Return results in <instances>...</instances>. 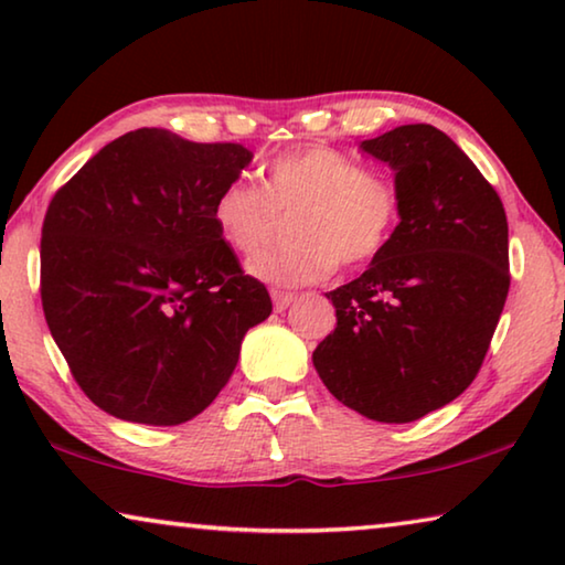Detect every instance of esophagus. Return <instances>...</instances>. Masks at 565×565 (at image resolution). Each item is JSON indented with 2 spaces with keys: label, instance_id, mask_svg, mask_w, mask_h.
<instances>
[{
  "label": "esophagus",
  "instance_id": "1",
  "mask_svg": "<svg viewBox=\"0 0 565 565\" xmlns=\"http://www.w3.org/2000/svg\"><path fill=\"white\" fill-rule=\"evenodd\" d=\"M295 300L292 292H285V290H273V306L277 312H282L285 308L290 306V302Z\"/></svg>",
  "mask_w": 565,
  "mask_h": 565
}]
</instances>
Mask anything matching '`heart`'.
<instances>
[{"label": "heart", "mask_w": 565, "mask_h": 565, "mask_svg": "<svg viewBox=\"0 0 565 565\" xmlns=\"http://www.w3.org/2000/svg\"><path fill=\"white\" fill-rule=\"evenodd\" d=\"M295 211L299 245L249 259L247 273L257 280L300 288L331 277L341 259L349 267L371 265L396 237L402 189L392 173L312 143L275 156L265 189L247 179L227 181L214 196L212 220L224 245L249 257L269 244L279 216Z\"/></svg>", "instance_id": "heart-1"}]
</instances>
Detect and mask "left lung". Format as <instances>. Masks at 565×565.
<instances>
[{
  "instance_id": "left-lung-1",
  "label": "left lung",
  "mask_w": 565,
  "mask_h": 565,
  "mask_svg": "<svg viewBox=\"0 0 565 565\" xmlns=\"http://www.w3.org/2000/svg\"><path fill=\"white\" fill-rule=\"evenodd\" d=\"M361 149L394 169L402 222L366 273L326 292L338 323L312 366L349 409L406 424L455 402L482 366L510 288L508 216L439 128L398 126Z\"/></svg>"
}]
</instances>
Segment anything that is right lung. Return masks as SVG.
<instances>
[{
  "instance_id": "right-lung-1",
  "label": "right lung",
  "mask_w": 565,
  "mask_h": 565,
  "mask_svg": "<svg viewBox=\"0 0 565 565\" xmlns=\"http://www.w3.org/2000/svg\"><path fill=\"white\" fill-rule=\"evenodd\" d=\"M253 161L163 128L116 138L57 189L40 242L42 310L73 379L116 419L173 427L227 384L273 312L212 220Z\"/></svg>"
}]
</instances>
